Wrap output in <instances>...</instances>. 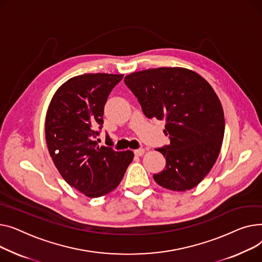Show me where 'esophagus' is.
<instances>
[{
  "mask_svg": "<svg viewBox=\"0 0 262 262\" xmlns=\"http://www.w3.org/2000/svg\"><path fill=\"white\" fill-rule=\"evenodd\" d=\"M145 153V149L144 148H140V149H136V150H134V155L136 156V157H142L143 155Z\"/></svg>",
  "mask_w": 262,
  "mask_h": 262,
  "instance_id": "1",
  "label": "esophagus"
}]
</instances>
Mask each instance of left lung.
I'll return each mask as SVG.
<instances>
[{"instance_id": "left-lung-1", "label": "left lung", "mask_w": 262, "mask_h": 262, "mask_svg": "<svg viewBox=\"0 0 262 262\" xmlns=\"http://www.w3.org/2000/svg\"><path fill=\"white\" fill-rule=\"evenodd\" d=\"M126 85L148 118L165 119L170 144L158 148L166 168L153 179L160 186L186 191L201 182L216 163L225 120L211 85L193 71L158 68L127 75Z\"/></svg>"}]
</instances>
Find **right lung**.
<instances>
[{"label":"right lung","mask_w":262,"mask_h":262,"mask_svg":"<svg viewBox=\"0 0 262 262\" xmlns=\"http://www.w3.org/2000/svg\"><path fill=\"white\" fill-rule=\"evenodd\" d=\"M122 77H73L56 91L46 113L45 138L56 168L69 185L90 198L113 191L134 157L130 150L99 147L95 141L107 96Z\"/></svg>","instance_id":"right-lung-1"}]
</instances>
